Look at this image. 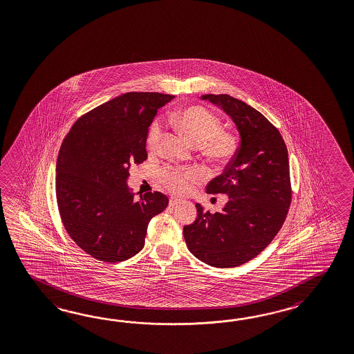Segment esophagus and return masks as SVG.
<instances>
[{"instance_id":"1","label":"esophagus","mask_w":354,"mask_h":354,"mask_svg":"<svg viewBox=\"0 0 354 354\" xmlns=\"http://www.w3.org/2000/svg\"><path fill=\"white\" fill-rule=\"evenodd\" d=\"M181 203V200L180 198H169V206H176L178 205Z\"/></svg>"}]
</instances>
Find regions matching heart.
<instances>
[{"label":"heart","instance_id":"b5f03b06","mask_svg":"<svg viewBox=\"0 0 354 354\" xmlns=\"http://www.w3.org/2000/svg\"><path fill=\"white\" fill-rule=\"evenodd\" d=\"M174 122L189 141L203 145L204 153L216 163H225L236 151V139L228 131L221 130V120L207 109L198 106L185 108L174 117ZM163 135V126L156 121L148 132L149 149L158 148ZM203 172L198 168H174L165 167L159 173V180L173 194H183L192 182L198 181Z\"/></svg>","mask_w":354,"mask_h":354}]
</instances>
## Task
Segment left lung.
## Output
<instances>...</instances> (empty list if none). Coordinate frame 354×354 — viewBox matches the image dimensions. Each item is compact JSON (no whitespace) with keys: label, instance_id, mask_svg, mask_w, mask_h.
<instances>
[{"label":"left lung","instance_id":"left-lung-1","mask_svg":"<svg viewBox=\"0 0 354 354\" xmlns=\"http://www.w3.org/2000/svg\"><path fill=\"white\" fill-rule=\"evenodd\" d=\"M230 115L239 132V148L224 172L206 186L225 194L222 213L196 204V221L183 227L189 252L214 268H236L259 255L287 218L292 200L286 142L255 108L228 94H205Z\"/></svg>","mask_w":354,"mask_h":354}]
</instances>
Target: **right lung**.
I'll return each instance as SVG.
<instances>
[{
	"instance_id": "right-lung-1",
	"label": "right lung",
	"mask_w": 354,
	"mask_h": 354,
	"mask_svg": "<svg viewBox=\"0 0 354 354\" xmlns=\"http://www.w3.org/2000/svg\"><path fill=\"white\" fill-rule=\"evenodd\" d=\"M174 98L131 91L82 115L65 138L56 165L58 212L68 236L94 259L118 263L139 254L153 216L168 205L162 192L135 201L132 163L147 160L149 126Z\"/></svg>"
}]
</instances>
